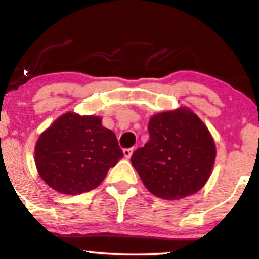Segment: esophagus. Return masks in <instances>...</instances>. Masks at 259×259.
Masks as SVG:
<instances>
[{
  "instance_id": "1",
  "label": "esophagus",
  "mask_w": 259,
  "mask_h": 259,
  "mask_svg": "<svg viewBox=\"0 0 259 259\" xmlns=\"http://www.w3.org/2000/svg\"><path fill=\"white\" fill-rule=\"evenodd\" d=\"M134 152V148H124L123 150V153H124V157H125L126 159H129L130 157H132V154Z\"/></svg>"
}]
</instances>
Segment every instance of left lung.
Masks as SVG:
<instances>
[{"instance_id": "1", "label": "left lung", "mask_w": 259, "mask_h": 259, "mask_svg": "<svg viewBox=\"0 0 259 259\" xmlns=\"http://www.w3.org/2000/svg\"><path fill=\"white\" fill-rule=\"evenodd\" d=\"M150 140L132 156V164L151 194L180 200L206 185L215 162L214 140L187 107L154 114Z\"/></svg>"}]
</instances>
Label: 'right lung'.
<instances>
[{"label":"right lung","mask_w":259,"mask_h":259,"mask_svg":"<svg viewBox=\"0 0 259 259\" xmlns=\"http://www.w3.org/2000/svg\"><path fill=\"white\" fill-rule=\"evenodd\" d=\"M123 151L112 130L97 115L67 112L38 136L37 173L51 189L65 195L91 191L102 183Z\"/></svg>","instance_id":"1"}]
</instances>
